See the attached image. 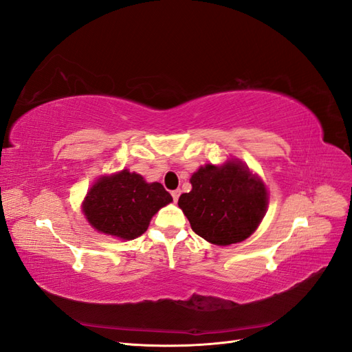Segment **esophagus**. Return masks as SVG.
I'll list each match as a JSON object with an SVG mask.
<instances>
[{
    "label": "esophagus",
    "mask_w": 352,
    "mask_h": 352,
    "mask_svg": "<svg viewBox=\"0 0 352 352\" xmlns=\"http://www.w3.org/2000/svg\"><path fill=\"white\" fill-rule=\"evenodd\" d=\"M179 195H180V189H176V190H172V197L175 199V202H177L179 199Z\"/></svg>",
    "instance_id": "1"
}]
</instances>
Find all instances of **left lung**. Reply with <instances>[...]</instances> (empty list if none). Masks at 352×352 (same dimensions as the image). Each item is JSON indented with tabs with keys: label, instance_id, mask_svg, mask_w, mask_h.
Instances as JSON below:
<instances>
[{
	"label": "left lung",
	"instance_id": "8db88e82",
	"mask_svg": "<svg viewBox=\"0 0 352 352\" xmlns=\"http://www.w3.org/2000/svg\"><path fill=\"white\" fill-rule=\"evenodd\" d=\"M190 185V192L180 195L177 204L197 235L214 245L247 239L267 210L265 185L239 160L201 166Z\"/></svg>",
	"mask_w": 352,
	"mask_h": 352
}]
</instances>
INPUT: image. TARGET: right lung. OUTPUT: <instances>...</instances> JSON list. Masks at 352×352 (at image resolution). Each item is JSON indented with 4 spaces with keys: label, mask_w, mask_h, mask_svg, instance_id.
Returning a JSON list of instances; mask_svg holds the SVG:
<instances>
[{
    "label": "right lung",
    "mask_w": 352,
    "mask_h": 352,
    "mask_svg": "<svg viewBox=\"0 0 352 352\" xmlns=\"http://www.w3.org/2000/svg\"><path fill=\"white\" fill-rule=\"evenodd\" d=\"M173 201L162 184H146L129 170L101 176L82 202L89 225L105 235L131 241L148 229L155 212Z\"/></svg>",
    "instance_id": "add662e5"
}]
</instances>
